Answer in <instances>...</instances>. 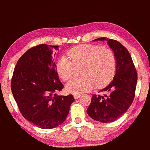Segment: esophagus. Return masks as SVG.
Segmentation results:
<instances>
[{"instance_id":"1","label":"esophagus","mask_w":150,"mask_h":150,"mask_svg":"<svg viewBox=\"0 0 150 150\" xmlns=\"http://www.w3.org/2000/svg\"><path fill=\"white\" fill-rule=\"evenodd\" d=\"M80 96H81V95H76V94H74V97L75 99H78Z\"/></svg>"}]
</instances>
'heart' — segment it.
Masks as SVG:
<instances>
[{"mask_svg":"<svg viewBox=\"0 0 150 150\" xmlns=\"http://www.w3.org/2000/svg\"><path fill=\"white\" fill-rule=\"evenodd\" d=\"M67 56L62 55L56 62V71L63 81L73 77L75 67L83 65L82 77L69 81L67 90L81 95L85 92L108 84L113 78L116 70V58L110 49L94 44H82L69 50Z\"/></svg>","mask_w":150,"mask_h":150,"instance_id":"1","label":"heart"}]
</instances>
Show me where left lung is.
I'll list each match as a JSON object with an SVG mask.
<instances>
[{
    "label": "left lung",
    "mask_w": 150,
    "mask_h": 150,
    "mask_svg": "<svg viewBox=\"0 0 150 150\" xmlns=\"http://www.w3.org/2000/svg\"><path fill=\"white\" fill-rule=\"evenodd\" d=\"M106 40L117 61L116 73L110 83L101 91L103 95H93L87 109L90 117L101 122H112L128 110L134 101L138 75L132 56L126 48L117 40Z\"/></svg>",
    "instance_id": "obj_1"
}]
</instances>
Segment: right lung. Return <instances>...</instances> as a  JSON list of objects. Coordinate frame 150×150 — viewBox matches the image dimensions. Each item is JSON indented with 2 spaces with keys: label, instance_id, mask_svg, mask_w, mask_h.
<instances>
[{
  "label": "right lung",
  "instance_id": "right-lung-1",
  "mask_svg": "<svg viewBox=\"0 0 150 150\" xmlns=\"http://www.w3.org/2000/svg\"><path fill=\"white\" fill-rule=\"evenodd\" d=\"M53 49L42 44L28 49L18 59L11 80V90L23 117L44 129L61 125L74 101L73 95L55 94L63 88L59 80Z\"/></svg>",
  "mask_w": 150,
  "mask_h": 150
}]
</instances>
